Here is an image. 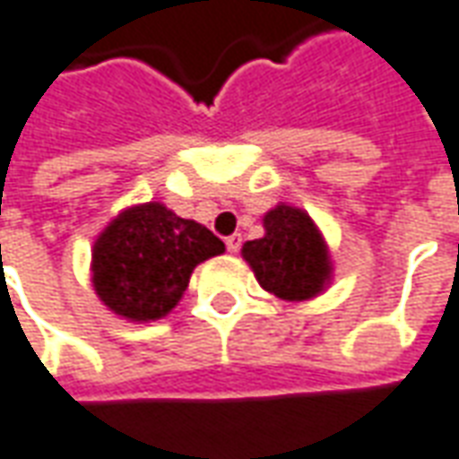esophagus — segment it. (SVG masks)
I'll return each instance as SVG.
<instances>
[{"label":"esophagus","mask_w":459,"mask_h":459,"mask_svg":"<svg viewBox=\"0 0 459 459\" xmlns=\"http://www.w3.org/2000/svg\"><path fill=\"white\" fill-rule=\"evenodd\" d=\"M224 245H227V249L235 255V252H239V247H242V235H232L224 239Z\"/></svg>","instance_id":"34e87169"}]
</instances>
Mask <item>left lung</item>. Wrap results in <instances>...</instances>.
I'll return each instance as SVG.
<instances>
[{"label":"left lung","instance_id":"left-lung-1","mask_svg":"<svg viewBox=\"0 0 459 459\" xmlns=\"http://www.w3.org/2000/svg\"><path fill=\"white\" fill-rule=\"evenodd\" d=\"M264 235L242 245L247 262L264 292L284 302H305L332 284L327 239L307 212L287 202L274 204L262 217Z\"/></svg>","mask_w":459,"mask_h":459}]
</instances>
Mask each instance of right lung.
Wrapping results in <instances>:
<instances>
[{
    "label": "right lung",
    "mask_w": 459,
    "mask_h": 459,
    "mask_svg": "<svg viewBox=\"0 0 459 459\" xmlns=\"http://www.w3.org/2000/svg\"><path fill=\"white\" fill-rule=\"evenodd\" d=\"M224 252L204 224L177 217L162 202H142L112 217L91 247V287L104 307L144 325L179 305L197 264Z\"/></svg>",
    "instance_id": "1"
}]
</instances>
